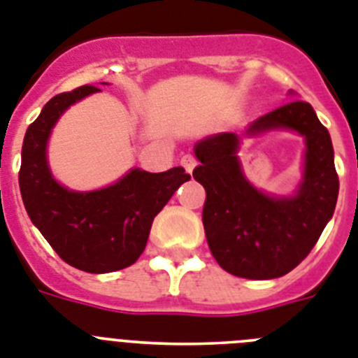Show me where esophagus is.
Returning a JSON list of instances; mask_svg holds the SVG:
<instances>
[{
	"mask_svg": "<svg viewBox=\"0 0 358 358\" xmlns=\"http://www.w3.org/2000/svg\"><path fill=\"white\" fill-rule=\"evenodd\" d=\"M180 164H182V167L191 174L194 167H196V158H194L193 154H185V156H182V159H180Z\"/></svg>",
	"mask_w": 358,
	"mask_h": 358,
	"instance_id": "esophagus-1",
	"label": "esophagus"
}]
</instances>
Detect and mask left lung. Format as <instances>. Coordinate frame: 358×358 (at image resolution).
Returning a JSON list of instances; mask_svg holds the SVG:
<instances>
[{
	"mask_svg": "<svg viewBox=\"0 0 358 358\" xmlns=\"http://www.w3.org/2000/svg\"><path fill=\"white\" fill-rule=\"evenodd\" d=\"M272 129L296 130L307 143L303 182L289 199L248 184L237 159V134H219L194 147L200 165L193 178L206 189L202 222L209 250L226 272L246 280H274L296 268L320 239L338 199L331 136L313 106L290 101L255 119L246 134Z\"/></svg>",
	"mask_w": 358,
	"mask_h": 358,
	"instance_id": "1",
	"label": "left lung"
}]
</instances>
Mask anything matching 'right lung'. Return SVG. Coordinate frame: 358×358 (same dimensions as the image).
I'll use <instances>...</instances> for the list:
<instances>
[{
    "label": "right lung",
    "instance_id": "1",
    "mask_svg": "<svg viewBox=\"0 0 358 358\" xmlns=\"http://www.w3.org/2000/svg\"><path fill=\"white\" fill-rule=\"evenodd\" d=\"M95 86L55 95L29 124L22 147L20 191L29 219L68 264L90 274L127 268L143 254L154 217L191 176L182 167L165 173L132 169L110 187L75 193L49 173L45 145L62 112Z\"/></svg>",
    "mask_w": 358,
    "mask_h": 358
}]
</instances>
